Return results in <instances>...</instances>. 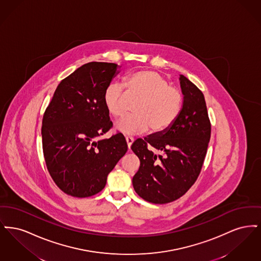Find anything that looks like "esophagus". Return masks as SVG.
<instances>
[{
	"label": "esophagus",
	"mask_w": 261,
	"mask_h": 261,
	"mask_svg": "<svg viewBox=\"0 0 261 261\" xmlns=\"http://www.w3.org/2000/svg\"><path fill=\"white\" fill-rule=\"evenodd\" d=\"M126 143H127V147H128V149H130L131 148V146H132V144H133V142H134V139L132 138V137H126Z\"/></svg>",
	"instance_id": "1"
}]
</instances>
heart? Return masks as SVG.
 Instances as JSON below:
<instances>
[{"instance_id":"obj_1","label":"heart","mask_w":261,"mask_h":261,"mask_svg":"<svg viewBox=\"0 0 261 261\" xmlns=\"http://www.w3.org/2000/svg\"><path fill=\"white\" fill-rule=\"evenodd\" d=\"M128 95L141 97L133 115H127L115 124L123 135L134 136L147 132L160 133L173 124L182 109V95L169 86L167 79L154 70H139L125 79ZM126 92L117 83H110L103 92V103L108 112L115 118L125 112Z\"/></svg>"}]
</instances>
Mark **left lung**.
<instances>
[{
	"mask_svg": "<svg viewBox=\"0 0 261 261\" xmlns=\"http://www.w3.org/2000/svg\"><path fill=\"white\" fill-rule=\"evenodd\" d=\"M181 112L166 130L137 139L131 149L140 160L132 180L134 190L151 203H168L182 197L199 176L211 139L204 96L184 75Z\"/></svg>",
	"mask_w": 261,
	"mask_h": 261,
	"instance_id": "left-lung-1",
	"label": "left lung"
}]
</instances>
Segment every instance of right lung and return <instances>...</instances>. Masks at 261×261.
Here are the masks:
<instances>
[{"label":"right lung","instance_id":"right-lung-1","mask_svg":"<svg viewBox=\"0 0 261 261\" xmlns=\"http://www.w3.org/2000/svg\"><path fill=\"white\" fill-rule=\"evenodd\" d=\"M109 62H89L56 89L42 122L43 152L50 177L62 192L87 198L100 192L127 151L121 133L97 138L111 128L103 92L120 71Z\"/></svg>","mask_w":261,"mask_h":261}]
</instances>
